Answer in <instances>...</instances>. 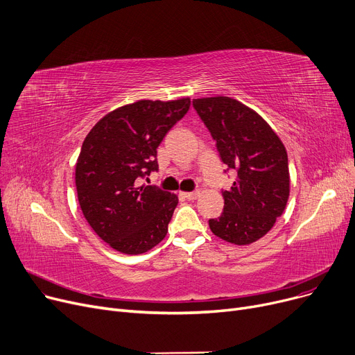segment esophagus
Wrapping results in <instances>:
<instances>
[{"mask_svg": "<svg viewBox=\"0 0 355 355\" xmlns=\"http://www.w3.org/2000/svg\"><path fill=\"white\" fill-rule=\"evenodd\" d=\"M182 196L187 200H196L200 196V191H190V193H182Z\"/></svg>", "mask_w": 355, "mask_h": 355, "instance_id": "1", "label": "esophagus"}]
</instances>
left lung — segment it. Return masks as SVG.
Instances as JSON below:
<instances>
[{"label": "left lung", "instance_id": "obj_1", "mask_svg": "<svg viewBox=\"0 0 355 355\" xmlns=\"http://www.w3.org/2000/svg\"><path fill=\"white\" fill-rule=\"evenodd\" d=\"M193 105L211 132L221 161L237 171L230 190L221 193L225 210L209 221L210 230L233 245L254 243L286 209V148L257 112L236 99L198 98Z\"/></svg>", "mask_w": 355, "mask_h": 355}]
</instances>
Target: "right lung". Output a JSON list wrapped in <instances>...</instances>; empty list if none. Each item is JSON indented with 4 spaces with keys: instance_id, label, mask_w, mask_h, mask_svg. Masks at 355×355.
<instances>
[{
    "instance_id": "obj_1",
    "label": "right lung",
    "mask_w": 355,
    "mask_h": 355,
    "mask_svg": "<svg viewBox=\"0 0 355 355\" xmlns=\"http://www.w3.org/2000/svg\"><path fill=\"white\" fill-rule=\"evenodd\" d=\"M190 105L141 99L110 110L86 135L74 168L78 200L112 249L141 254L166 236L178 197L138 180L158 170L157 148Z\"/></svg>"
}]
</instances>
